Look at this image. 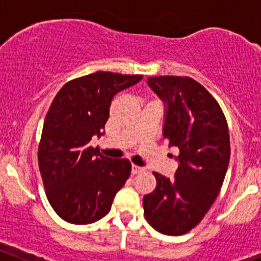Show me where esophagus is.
<instances>
[{"instance_id":"34e87169","label":"esophagus","mask_w":261,"mask_h":261,"mask_svg":"<svg viewBox=\"0 0 261 261\" xmlns=\"http://www.w3.org/2000/svg\"><path fill=\"white\" fill-rule=\"evenodd\" d=\"M144 170H145V168L139 167V165L135 164H133V167H131V173H133V174H139V173H143Z\"/></svg>"}]
</instances>
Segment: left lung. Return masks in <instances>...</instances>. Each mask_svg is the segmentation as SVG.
I'll use <instances>...</instances> for the list:
<instances>
[{"label": "left lung", "instance_id": "obj_1", "mask_svg": "<svg viewBox=\"0 0 261 261\" xmlns=\"http://www.w3.org/2000/svg\"><path fill=\"white\" fill-rule=\"evenodd\" d=\"M147 82L168 105L163 136L179 150V167L170 179L152 173L156 187L144 197V216L158 232L184 235L201 222L222 187L231 152L227 121L193 78L160 75Z\"/></svg>", "mask_w": 261, "mask_h": 261}]
</instances>
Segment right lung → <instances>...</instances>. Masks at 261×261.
Listing matches in <instances>:
<instances>
[{
  "instance_id": "obj_1",
  "label": "right lung",
  "mask_w": 261,
  "mask_h": 261,
  "mask_svg": "<svg viewBox=\"0 0 261 261\" xmlns=\"http://www.w3.org/2000/svg\"><path fill=\"white\" fill-rule=\"evenodd\" d=\"M141 74L96 72L64 84L44 121L38 163L50 206L74 225L98 221L111 210L128 179L131 163L110 159L89 145L103 134L117 92L141 81Z\"/></svg>"
}]
</instances>
